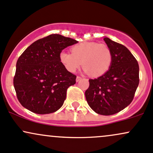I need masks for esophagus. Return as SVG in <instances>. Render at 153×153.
<instances>
[{
	"mask_svg": "<svg viewBox=\"0 0 153 153\" xmlns=\"http://www.w3.org/2000/svg\"><path fill=\"white\" fill-rule=\"evenodd\" d=\"M82 79V78L80 76H77V78H76V82H78V81H80V80H81Z\"/></svg>",
	"mask_w": 153,
	"mask_h": 153,
	"instance_id": "obj_1",
	"label": "esophagus"
}]
</instances>
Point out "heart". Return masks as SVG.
Instances as JSON below:
<instances>
[{"instance_id":"1","label":"heart","mask_w":153,"mask_h":153,"mask_svg":"<svg viewBox=\"0 0 153 153\" xmlns=\"http://www.w3.org/2000/svg\"><path fill=\"white\" fill-rule=\"evenodd\" d=\"M59 60L67 71L71 73H75L82 62L85 73L99 77L109 70L112 63V53L105 44L86 42L73 46L71 53L61 52Z\"/></svg>"}]
</instances>
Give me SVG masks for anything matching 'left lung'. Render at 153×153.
Segmentation results:
<instances>
[{
    "mask_svg": "<svg viewBox=\"0 0 153 153\" xmlns=\"http://www.w3.org/2000/svg\"><path fill=\"white\" fill-rule=\"evenodd\" d=\"M112 53V63L104 75L89 80L85 99L89 106L101 115L118 113L130 104L137 88L139 65L126 47L103 39Z\"/></svg>",
    "mask_w": 153,
    "mask_h": 153,
    "instance_id": "left-lung-1",
    "label": "left lung"
}]
</instances>
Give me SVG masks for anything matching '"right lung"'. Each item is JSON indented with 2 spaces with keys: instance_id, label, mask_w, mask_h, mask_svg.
I'll use <instances>...</instances> for the list:
<instances>
[{
  "instance_id": "1",
  "label": "right lung",
  "mask_w": 153,
  "mask_h": 153,
  "mask_svg": "<svg viewBox=\"0 0 153 153\" xmlns=\"http://www.w3.org/2000/svg\"><path fill=\"white\" fill-rule=\"evenodd\" d=\"M76 43L73 39L51 34L31 44L19 57L13 85L24 108L38 114L60 108L67 90L75 83L76 75L63 66L59 54Z\"/></svg>"
}]
</instances>
